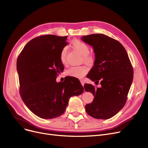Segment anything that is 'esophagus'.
I'll return each instance as SVG.
<instances>
[{
  "mask_svg": "<svg viewBox=\"0 0 148 148\" xmlns=\"http://www.w3.org/2000/svg\"><path fill=\"white\" fill-rule=\"evenodd\" d=\"M80 83H81L82 85V86H84V85L85 84V82L83 80H80Z\"/></svg>",
  "mask_w": 148,
  "mask_h": 148,
  "instance_id": "34e87169",
  "label": "esophagus"
}]
</instances>
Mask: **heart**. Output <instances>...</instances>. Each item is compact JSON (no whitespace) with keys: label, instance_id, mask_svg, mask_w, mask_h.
Masks as SVG:
<instances>
[{"label":"heart","instance_id":"b5f03b06","mask_svg":"<svg viewBox=\"0 0 148 148\" xmlns=\"http://www.w3.org/2000/svg\"><path fill=\"white\" fill-rule=\"evenodd\" d=\"M73 45L75 49L82 54L83 55L84 62L87 63H90L92 62V57L89 54L90 49L88 45H86L83 41L75 40L73 42ZM66 56H67V47H63L61 51L60 54V61L63 63L65 64L66 62ZM88 69L84 66H75L69 68L67 70V74L69 76H72L76 78H82L87 73Z\"/></svg>","mask_w":148,"mask_h":148}]
</instances>
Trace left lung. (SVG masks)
I'll return each mask as SVG.
<instances>
[{"label":"left lung","mask_w":148,"mask_h":148,"mask_svg":"<svg viewBox=\"0 0 148 148\" xmlns=\"http://www.w3.org/2000/svg\"><path fill=\"white\" fill-rule=\"evenodd\" d=\"M81 39L93 48L94 66L86 77L100 82V88L85 84L84 88L95 96L85 110L96 119H107L124 106L132 85L134 71L127 53L117 40L103 34L82 36Z\"/></svg>","instance_id":"left-lung-1"}]
</instances>
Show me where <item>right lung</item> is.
I'll return each instance as SVG.
<instances>
[{"instance_id":"add662e5","label":"right lung","mask_w":148,"mask_h":148,"mask_svg":"<svg viewBox=\"0 0 148 148\" xmlns=\"http://www.w3.org/2000/svg\"><path fill=\"white\" fill-rule=\"evenodd\" d=\"M67 36L46 35L30 40L17 60L20 95L35 115L53 119L65 112L69 98L80 95L84 87L78 79L65 77L57 82V75L63 71L60 54L68 45Z\"/></svg>"}]
</instances>
